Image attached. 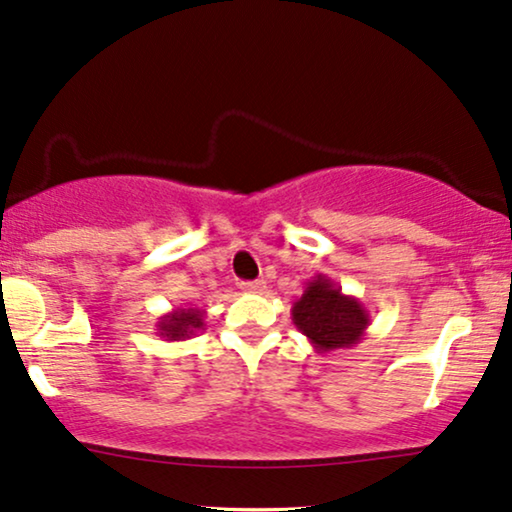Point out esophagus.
I'll return each mask as SVG.
<instances>
[{
	"instance_id": "34e87169",
	"label": "esophagus",
	"mask_w": 512,
	"mask_h": 512,
	"mask_svg": "<svg viewBox=\"0 0 512 512\" xmlns=\"http://www.w3.org/2000/svg\"><path fill=\"white\" fill-rule=\"evenodd\" d=\"M243 292H262L264 290V280H246V283L239 285Z\"/></svg>"
}]
</instances>
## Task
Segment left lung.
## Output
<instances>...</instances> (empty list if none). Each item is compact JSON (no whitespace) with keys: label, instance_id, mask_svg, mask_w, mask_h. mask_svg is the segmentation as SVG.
<instances>
[{"label":"left lung","instance_id":"8db88e82","mask_svg":"<svg viewBox=\"0 0 512 512\" xmlns=\"http://www.w3.org/2000/svg\"><path fill=\"white\" fill-rule=\"evenodd\" d=\"M292 322L315 352H334L362 341L371 325V313L357 297L343 294L334 280L318 273L292 304Z\"/></svg>","mask_w":512,"mask_h":512}]
</instances>
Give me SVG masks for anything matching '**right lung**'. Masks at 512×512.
<instances>
[{"label":"right lung","instance_id":"right-lung-1","mask_svg":"<svg viewBox=\"0 0 512 512\" xmlns=\"http://www.w3.org/2000/svg\"><path fill=\"white\" fill-rule=\"evenodd\" d=\"M204 308H174L157 320V336L164 341H185L204 329Z\"/></svg>","mask_w":512,"mask_h":512}]
</instances>
